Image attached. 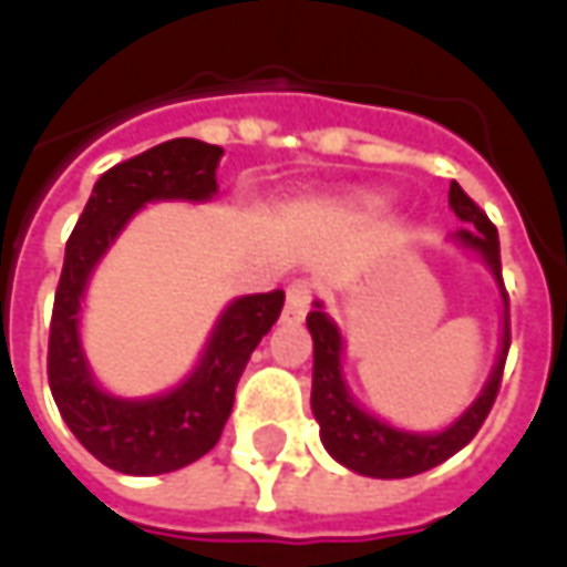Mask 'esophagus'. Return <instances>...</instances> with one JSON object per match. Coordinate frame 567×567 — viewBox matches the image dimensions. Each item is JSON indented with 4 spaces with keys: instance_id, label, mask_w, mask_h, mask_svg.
I'll return each mask as SVG.
<instances>
[{
    "instance_id": "esophagus-1",
    "label": "esophagus",
    "mask_w": 567,
    "mask_h": 567,
    "mask_svg": "<svg viewBox=\"0 0 567 567\" xmlns=\"http://www.w3.org/2000/svg\"><path fill=\"white\" fill-rule=\"evenodd\" d=\"M309 303H312V285L309 282H291L288 285V295H285V319L300 321L309 312Z\"/></svg>"
}]
</instances>
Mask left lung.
Segmentation results:
<instances>
[{
	"instance_id": "1",
	"label": "left lung",
	"mask_w": 567,
	"mask_h": 567,
	"mask_svg": "<svg viewBox=\"0 0 567 567\" xmlns=\"http://www.w3.org/2000/svg\"><path fill=\"white\" fill-rule=\"evenodd\" d=\"M450 206L464 224H471V227H462L452 239L486 260L504 300V337H501L495 370L480 398L450 427H443L437 434H416V431H401L382 419L370 416L368 410H361L346 389L340 328L321 312V303H316V309L307 316V328L312 333V416L319 422L324 450L355 474L401 480V476H416L437 467L476 437V431L483 427L488 410L498 398L501 373H504V361L511 349V303H507V291L501 279L498 230L486 218V212L458 187V182L450 185Z\"/></svg>"
}]
</instances>
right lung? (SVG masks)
<instances>
[{"instance_id": "right-lung-1", "label": "right lung", "mask_w": 567, "mask_h": 567, "mask_svg": "<svg viewBox=\"0 0 567 567\" xmlns=\"http://www.w3.org/2000/svg\"><path fill=\"white\" fill-rule=\"evenodd\" d=\"M224 151L199 140H169L100 175L66 243L48 340V382L60 416L93 458L121 474H169L197 462L218 443L234 410L236 382L270 331L285 295H248L224 309L206 352L178 389L145 401L103 392L79 340L81 297L93 267L145 203L209 199Z\"/></svg>"}]
</instances>
